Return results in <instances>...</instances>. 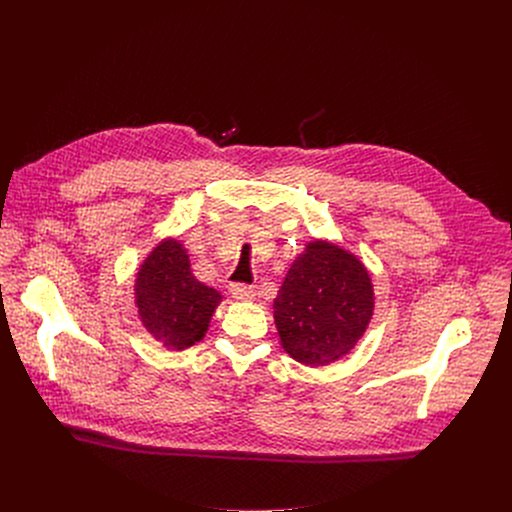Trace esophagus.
Returning <instances> with one entry per match:
<instances>
[{
  "mask_svg": "<svg viewBox=\"0 0 512 512\" xmlns=\"http://www.w3.org/2000/svg\"><path fill=\"white\" fill-rule=\"evenodd\" d=\"M231 294L235 300H253L257 294V287L249 285V283H233Z\"/></svg>",
  "mask_w": 512,
  "mask_h": 512,
  "instance_id": "obj_1",
  "label": "esophagus"
}]
</instances>
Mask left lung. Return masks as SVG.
<instances>
[{
  "label": "left lung",
  "mask_w": 512,
  "mask_h": 512,
  "mask_svg": "<svg viewBox=\"0 0 512 512\" xmlns=\"http://www.w3.org/2000/svg\"><path fill=\"white\" fill-rule=\"evenodd\" d=\"M373 308V285L364 265L332 243L314 241L289 267L273 302V318L291 356L324 367L356 344Z\"/></svg>",
  "instance_id": "obj_1"
}]
</instances>
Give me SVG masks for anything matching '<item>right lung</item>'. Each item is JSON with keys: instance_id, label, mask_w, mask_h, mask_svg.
Listing matches in <instances>:
<instances>
[{"instance_id": "right-lung-1", "label": "right lung", "mask_w": 512, "mask_h": 512, "mask_svg": "<svg viewBox=\"0 0 512 512\" xmlns=\"http://www.w3.org/2000/svg\"><path fill=\"white\" fill-rule=\"evenodd\" d=\"M218 302L221 294L192 275L186 249L174 239L152 251L135 279V304L143 326L172 350L202 340Z\"/></svg>"}]
</instances>
